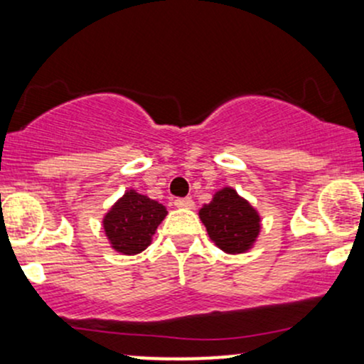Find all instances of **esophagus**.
<instances>
[{"label": "esophagus", "mask_w": 364, "mask_h": 364, "mask_svg": "<svg viewBox=\"0 0 364 364\" xmlns=\"http://www.w3.org/2000/svg\"><path fill=\"white\" fill-rule=\"evenodd\" d=\"M174 205L179 207V208H191L195 205L193 200L190 198V196H186V198H176L174 200Z\"/></svg>", "instance_id": "34e87169"}]
</instances>
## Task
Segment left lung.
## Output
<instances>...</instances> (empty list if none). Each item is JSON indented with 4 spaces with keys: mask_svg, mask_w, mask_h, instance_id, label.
I'll return each mask as SVG.
<instances>
[{
    "mask_svg": "<svg viewBox=\"0 0 364 364\" xmlns=\"http://www.w3.org/2000/svg\"><path fill=\"white\" fill-rule=\"evenodd\" d=\"M200 219L225 253H245L260 232V215L232 188L217 191L212 202L200 208Z\"/></svg>",
    "mask_w": 364,
    "mask_h": 364,
    "instance_id": "1",
    "label": "left lung"
}]
</instances>
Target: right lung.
I'll list each match as a JSON object with an SVG mask.
<instances>
[{"instance_id": "obj_1", "label": "right lung", "mask_w": 364, "mask_h": 364, "mask_svg": "<svg viewBox=\"0 0 364 364\" xmlns=\"http://www.w3.org/2000/svg\"><path fill=\"white\" fill-rule=\"evenodd\" d=\"M168 210L149 196L129 190L104 217V231L116 252L135 255L150 245Z\"/></svg>"}]
</instances>
